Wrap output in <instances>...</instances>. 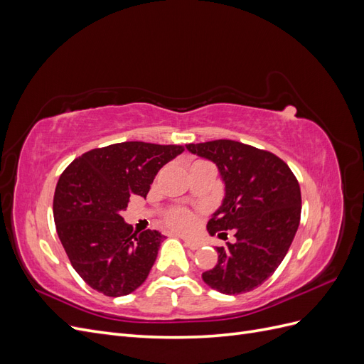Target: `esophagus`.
Instances as JSON below:
<instances>
[{"instance_id":"esophagus-1","label":"esophagus","mask_w":364,"mask_h":364,"mask_svg":"<svg viewBox=\"0 0 364 364\" xmlns=\"http://www.w3.org/2000/svg\"><path fill=\"white\" fill-rule=\"evenodd\" d=\"M183 243H185V246L186 247H190L191 250H196V249H199L200 247V241H197V240H191V238H183Z\"/></svg>"}]
</instances>
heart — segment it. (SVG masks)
Wrapping results in <instances>:
<instances>
[{
    "mask_svg": "<svg viewBox=\"0 0 364 364\" xmlns=\"http://www.w3.org/2000/svg\"><path fill=\"white\" fill-rule=\"evenodd\" d=\"M164 223L178 232H190L194 229L197 218L188 208L171 206L164 213Z\"/></svg>",
    "mask_w": 364,
    "mask_h": 364,
    "instance_id": "heart-1",
    "label": "heart"
}]
</instances>
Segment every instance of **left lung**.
Returning a JSON list of instances; mask_svg holds the SVG:
<instances>
[{"label":"left lung","mask_w":364,"mask_h":364,"mask_svg":"<svg viewBox=\"0 0 364 364\" xmlns=\"http://www.w3.org/2000/svg\"><path fill=\"white\" fill-rule=\"evenodd\" d=\"M186 149L215 162L226 185L208 232L223 238L235 230V243L217 247L218 261L202 273L203 281L223 294L259 287L287 255L299 226V182L281 158L243 142L215 139Z\"/></svg>","instance_id":"left-lung-1"}]
</instances>
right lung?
I'll return each mask as SVG.
<instances>
[{
    "instance_id": "1",
    "label": "right lung",
    "mask_w": 364,
    "mask_h": 364,
    "mask_svg": "<svg viewBox=\"0 0 364 364\" xmlns=\"http://www.w3.org/2000/svg\"><path fill=\"white\" fill-rule=\"evenodd\" d=\"M182 151L176 144L118 142L83 153L60 174L54 223L71 266L91 289L126 296L149 277L164 235L134 232L119 214L132 194L146 197L162 165Z\"/></svg>"
}]
</instances>
